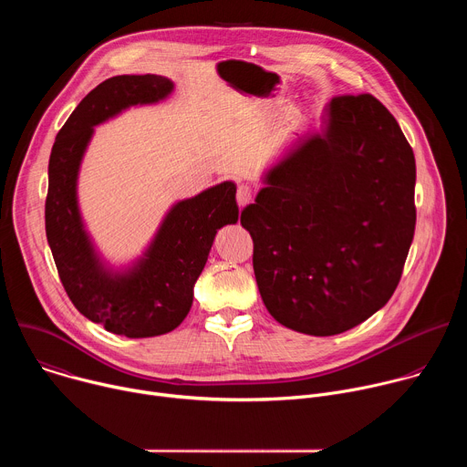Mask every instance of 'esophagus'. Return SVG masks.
Returning a JSON list of instances; mask_svg holds the SVG:
<instances>
[{
  "mask_svg": "<svg viewBox=\"0 0 467 467\" xmlns=\"http://www.w3.org/2000/svg\"><path fill=\"white\" fill-rule=\"evenodd\" d=\"M251 199H253V192H251V188H249L247 184H240V186H238V190H236V202H238V207H240V209H244L245 205H249V203H251Z\"/></svg>",
  "mask_w": 467,
  "mask_h": 467,
  "instance_id": "esophagus-1",
  "label": "esophagus"
}]
</instances>
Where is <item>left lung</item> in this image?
Listing matches in <instances>:
<instances>
[{
	"instance_id": "8db88e82",
	"label": "left lung",
	"mask_w": 467,
	"mask_h": 467,
	"mask_svg": "<svg viewBox=\"0 0 467 467\" xmlns=\"http://www.w3.org/2000/svg\"><path fill=\"white\" fill-rule=\"evenodd\" d=\"M240 223L268 312L332 337L366 321L395 292L416 229V159L371 94L332 98L317 132L262 177Z\"/></svg>"
}]
</instances>
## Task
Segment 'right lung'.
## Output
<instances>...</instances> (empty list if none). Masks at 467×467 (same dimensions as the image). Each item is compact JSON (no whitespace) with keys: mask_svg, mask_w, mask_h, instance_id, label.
Wrapping results in <instances>:
<instances>
[{"mask_svg":"<svg viewBox=\"0 0 467 467\" xmlns=\"http://www.w3.org/2000/svg\"><path fill=\"white\" fill-rule=\"evenodd\" d=\"M173 92L162 76H116L98 85L66 119L47 168L46 236L60 283L76 308L109 332L151 338L182 323L218 229L238 222L236 184L223 181L177 202L142 256L114 270L98 253L78 202V179L94 127Z\"/></svg>","mask_w":467,"mask_h":467,"instance_id":"add662e5","label":"right lung"}]
</instances>
